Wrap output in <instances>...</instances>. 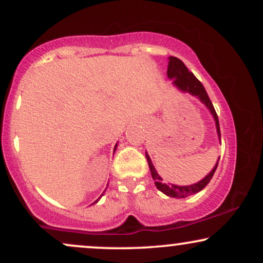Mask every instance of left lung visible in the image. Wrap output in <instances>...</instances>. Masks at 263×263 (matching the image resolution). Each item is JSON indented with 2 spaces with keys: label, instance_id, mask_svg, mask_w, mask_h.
Masks as SVG:
<instances>
[{
  "label": "left lung",
  "instance_id": "8db88e82",
  "mask_svg": "<svg viewBox=\"0 0 263 263\" xmlns=\"http://www.w3.org/2000/svg\"><path fill=\"white\" fill-rule=\"evenodd\" d=\"M167 75L170 79H173V85L178 87L180 91L183 92H189L190 95L197 96V98L200 100L203 104L209 108L210 114L213 115L214 120H215V125H216V132H218L219 140L221 141V136H220V126H219V119L218 115L215 112V108H214L213 104H211L209 96H208L206 91H205L203 84L199 81L195 75L193 73H190L186 68L185 64L182 62L180 59L176 58V57H170V63H168V70H167ZM146 158L147 162H148L149 165V171L151 174H152L153 180H155V184L157 186V189L161 190L162 193H164L165 195L171 198H186L189 195L197 194V193L203 190L205 186L208 185V183L210 182L211 178H213L214 173H215L216 168H218V163L216 162L215 167L210 171V173L208 174L206 177H204L200 182L195 183V184H190V185H174V184H167L163 182V179L159 177V174L157 173L155 165H153L152 161H151L149 156L147 155L146 152Z\"/></svg>",
  "mask_w": 263,
  "mask_h": 263
}]
</instances>
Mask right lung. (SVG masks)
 <instances>
[{
    "label": "right lung",
    "instance_id": "1",
    "mask_svg": "<svg viewBox=\"0 0 263 263\" xmlns=\"http://www.w3.org/2000/svg\"><path fill=\"white\" fill-rule=\"evenodd\" d=\"M116 147H117V144H116V146H115V149H116ZM96 201H98V200H96ZM96 201H95V203H96Z\"/></svg>",
    "mask_w": 263,
    "mask_h": 263
}]
</instances>
